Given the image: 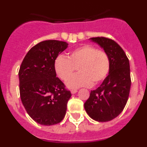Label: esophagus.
Returning <instances> with one entry per match:
<instances>
[{
  "mask_svg": "<svg viewBox=\"0 0 147 147\" xmlns=\"http://www.w3.org/2000/svg\"><path fill=\"white\" fill-rule=\"evenodd\" d=\"M76 92H77V90H71V93H72V94H75Z\"/></svg>",
  "mask_w": 147,
  "mask_h": 147,
  "instance_id": "esophagus-1",
  "label": "esophagus"
}]
</instances>
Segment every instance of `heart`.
Returning <instances> with one entry per match:
<instances>
[{"label":"heart","instance_id":"heart-1","mask_svg":"<svg viewBox=\"0 0 147 147\" xmlns=\"http://www.w3.org/2000/svg\"><path fill=\"white\" fill-rule=\"evenodd\" d=\"M54 70L62 80H66L77 67L79 73L66 81L71 89L97 84L107 77L110 61L107 53L89 44L80 45L70 51L68 57L59 55L54 60Z\"/></svg>","mask_w":147,"mask_h":147}]
</instances>
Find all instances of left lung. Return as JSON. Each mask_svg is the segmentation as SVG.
Instances as JSON below:
<instances>
[{
	"instance_id": "8db88e82",
	"label": "left lung",
	"mask_w": 147,
	"mask_h": 147,
	"mask_svg": "<svg viewBox=\"0 0 147 147\" xmlns=\"http://www.w3.org/2000/svg\"><path fill=\"white\" fill-rule=\"evenodd\" d=\"M89 40L107 53L110 68L102 85L90 91L84 107L93 120L109 121L122 112L128 100L131 86L129 62L124 50L114 40L102 37Z\"/></svg>"
}]
</instances>
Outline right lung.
Masks as SVG:
<instances>
[{"label": "right lung", "instance_id": "right-lung-1", "mask_svg": "<svg viewBox=\"0 0 147 147\" xmlns=\"http://www.w3.org/2000/svg\"><path fill=\"white\" fill-rule=\"evenodd\" d=\"M68 44L44 40L28 51L18 73L21 102L29 116L41 125L58 124L64 119L71 96L57 77L54 60Z\"/></svg>", "mask_w": 147, "mask_h": 147}]
</instances>
